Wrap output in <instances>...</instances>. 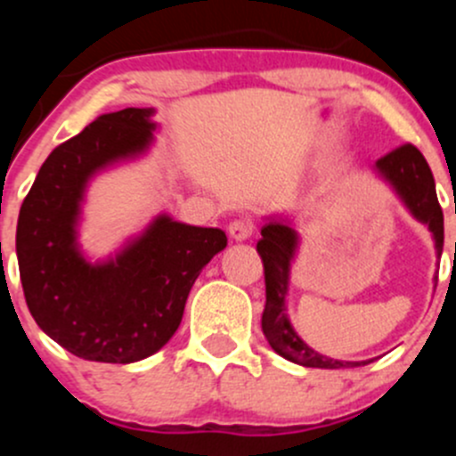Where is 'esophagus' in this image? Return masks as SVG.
Masks as SVG:
<instances>
[{"label":"esophagus","mask_w":456,"mask_h":456,"mask_svg":"<svg viewBox=\"0 0 456 456\" xmlns=\"http://www.w3.org/2000/svg\"><path fill=\"white\" fill-rule=\"evenodd\" d=\"M229 236L238 242L249 240V238L254 236V224H251L249 220H233V223L229 224Z\"/></svg>","instance_id":"1"}]
</instances>
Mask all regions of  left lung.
Instances as JSON below:
<instances>
[{
  "label": "left lung",
  "mask_w": 456,
  "mask_h": 456,
  "mask_svg": "<svg viewBox=\"0 0 456 456\" xmlns=\"http://www.w3.org/2000/svg\"><path fill=\"white\" fill-rule=\"evenodd\" d=\"M377 174L393 185L403 205L411 209L419 223L428 224V229L435 236V247L441 254L444 249V211L436 200L435 178L428 167L424 154L415 145L395 147L386 156H381L375 163ZM262 238L257 240V254L265 266V287H266V305L262 314V333L266 342L271 344L278 355L293 364L309 366V369H351V366L369 364V362H339L330 357L320 355L314 348L306 346L297 333L293 330L291 322L287 317V297L289 287V269H291L293 254L297 247L296 229L287 223L269 220L262 227Z\"/></svg>",
  "instance_id": "left-lung-1"
}]
</instances>
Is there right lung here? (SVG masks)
Returning a JSON list of instances; mask_svg holds the SVG:
<instances>
[{
	"label": "right lung",
	"mask_w": 456,
	"mask_h": 456,
	"mask_svg": "<svg viewBox=\"0 0 456 456\" xmlns=\"http://www.w3.org/2000/svg\"><path fill=\"white\" fill-rule=\"evenodd\" d=\"M154 110L103 114L54 147L17 220V260L30 315L72 355L108 364L145 360L169 342L202 266L227 247L224 232L159 216L105 262L77 247L87 181L151 142Z\"/></svg>",
	"instance_id": "obj_1"
}]
</instances>
